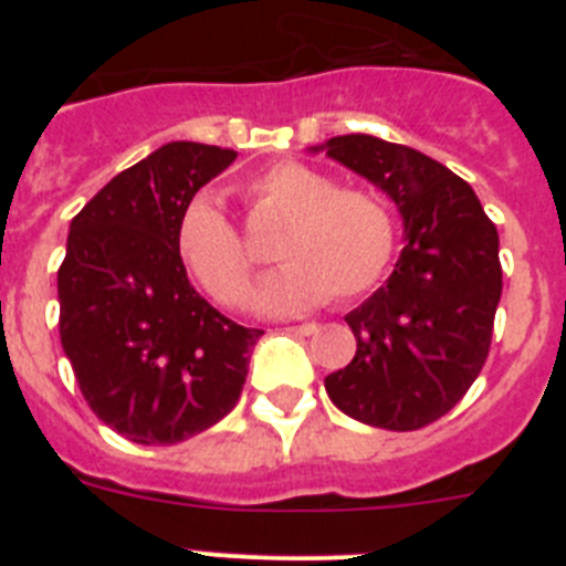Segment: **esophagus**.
<instances>
[{
    "label": "esophagus",
    "instance_id": "obj_1",
    "mask_svg": "<svg viewBox=\"0 0 566 566\" xmlns=\"http://www.w3.org/2000/svg\"><path fill=\"white\" fill-rule=\"evenodd\" d=\"M286 332H292V334H300V337H308V334H314V332H317V326H314V323H294V326H289Z\"/></svg>",
    "mask_w": 566,
    "mask_h": 566
}]
</instances>
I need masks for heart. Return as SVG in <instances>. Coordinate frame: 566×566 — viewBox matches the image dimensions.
Instances as JSON below:
<instances>
[{
	"mask_svg": "<svg viewBox=\"0 0 566 566\" xmlns=\"http://www.w3.org/2000/svg\"><path fill=\"white\" fill-rule=\"evenodd\" d=\"M247 198L258 212L283 221L274 240L283 266L258 292V306L266 312H303L326 297L352 303L391 269L397 214L374 189L337 187L319 169L280 161L254 175ZM178 252L209 297L227 308L247 306L254 258L209 195L184 209Z\"/></svg>",
	"mask_w": 566,
	"mask_h": 566,
	"instance_id": "heart-1",
	"label": "heart"
}]
</instances>
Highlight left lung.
Returning <instances> with one entry per match:
<instances>
[{"label": "left lung", "mask_w": 566, "mask_h": 566, "mask_svg": "<svg viewBox=\"0 0 566 566\" xmlns=\"http://www.w3.org/2000/svg\"><path fill=\"white\" fill-rule=\"evenodd\" d=\"M326 155L388 192L408 240L385 286L345 314L357 354L328 374L326 391L352 419L419 431L451 411L488 359L499 232L470 184L417 149L357 133L326 142Z\"/></svg>", "instance_id": "obj_1"}]
</instances>
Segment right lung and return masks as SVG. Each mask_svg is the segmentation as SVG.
<instances>
[{"instance_id":"1","label":"right lung","mask_w":566,"mask_h":566,"mask_svg":"<svg viewBox=\"0 0 566 566\" xmlns=\"http://www.w3.org/2000/svg\"><path fill=\"white\" fill-rule=\"evenodd\" d=\"M234 149L172 142L124 169L73 218L59 266V334L84 399L138 444H175L238 405L260 328L195 292L178 221Z\"/></svg>"}]
</instances>
